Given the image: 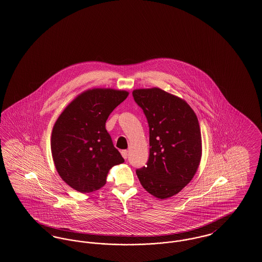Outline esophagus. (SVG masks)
I'll return each instance as SVG.
<instances>
[{
  "label": "esophagus",
  "instance_id": "obj_1",
  "mask_svg": "<svg viewBox=\"0 0 262 262\" xmlns=\"http://www.w3.org/2000/svg\"><path fill=\"white\" fill-rule=\"evenodd\" d=\"M121 155H122V157H123V159H127L128 158V151L127 150H122L121 151Z\"/></svg>",
  "mask_w": 262,
  "mask_h": 262
}]
</instances>
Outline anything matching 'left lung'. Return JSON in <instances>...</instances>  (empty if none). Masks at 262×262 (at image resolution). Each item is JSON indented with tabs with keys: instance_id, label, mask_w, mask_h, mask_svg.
Masks as SVG:
<instances>
[{
	"instance_id": "obj_1",
	"label": "left lung",
	"mask_w": 262,
	"mask_h": 262,
	"mask_svg": "<svg viewBox=\"0 0 262 262\" xmlns=\"http://www.w3.org/2000/svg\"><path fill=\"white\" fill-rule=\"evenodd\" d=\"M149 125V159L137 169L142 187L159 199H167L194 177L202 157L197 116L187 101L157 87L133 91Z\"/></svg>"
}]
</instances>
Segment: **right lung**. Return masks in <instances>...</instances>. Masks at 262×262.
I'll list each match as a JSON object with an SVG mask.
<instances>
[{
    "label": "right lung",
    "mask_w": 262,
    "mask_h": 262,
    "mask_svg": "<svg viewBox=\"0 0 262 262\" xmlns=\"http://www.w3.org/2000/svg\"><path fill=\"white\" fill-rule=\"evenodd\" d=\"M129 93L111 88L84 91L63 110L53 125L51 149L60 177L81 193L106 184L108 172L124 162L105 122Z\"/></svg>",
    "instance_id": "add662e5"
}]
</instances>
